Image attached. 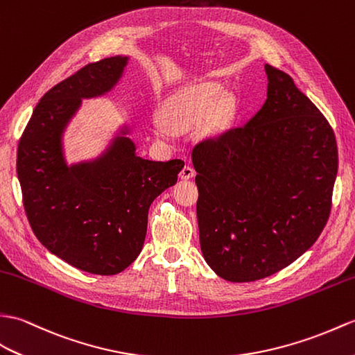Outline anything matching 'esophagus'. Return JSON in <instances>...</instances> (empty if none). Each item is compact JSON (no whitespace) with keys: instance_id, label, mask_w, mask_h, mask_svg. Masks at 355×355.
I'll return each mask as SVG.
<instances>
[{"instance_id":"esophagus-1","label":"esophagus","mask_w":355,"mask_h":355,"mask_svg":"<svg viewBox=\"0 0 355 355\" xmlns=\"http://www.w3.org/2000/svg\"><path fill=\"white\" fill-rule=\"evenodd\" d=\"M193 177H195V169L192 166H189V164H186V166L180 171L181 180H191Z\"/></svg>"}]
</instances>
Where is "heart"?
<instances>
[{
    "mask_svg": "<svg viewBox=\"0 0 355 355\" xmlns=\"http://www.w3.org/2000/svg\"><path fill=\"white\" fill-rule=\"evenodd\" d=\"M220 87L215 83H204L193 86L183 92L169 96L160 109V119L154 122L155 135L162 139L171 137V130L187 131L205 120L204 128L207 131L219 130L227 119L228 104L225 100L216 98Z\"/></svg>",
    "mask_w": 355,
    "mask_h": 355,
    "instance_id": "heart-1",
    "label": "heart"
}]
</instances>
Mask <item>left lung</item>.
Wrapping results in <instances>:
<instances>
[{
    "mask_svg": "<svg viewBox=\"0 0 355 355\" xmlns=\"http://www.w3.org/2000/svg\"><path fill=\"white\" fill-rule=\"evenodd\" d=\"M265 71L268 98L254 118L192 150L201 251L233 283L275 274L316 242L339 163L324 114L291 76Z\"/></svg>",
    "mask_w": 355,
    "mask_h": 355,
    "instance_id": "8db88e82",
    "label": "left lung"
}]
</instances>
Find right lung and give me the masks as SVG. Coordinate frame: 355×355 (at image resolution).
<instances>
[{"label": "right lung", "instance_id": "obj_1", "mask_svg": "<svg viewBox=\"0 0 355 355\" xmlns=\"http://www.w3.org/2000/svg\"><path fill=\"white\" fill-rule=\"evenodd\" d=\"M127 57L83 66L40 98L18 144L16 171L33 233L71 266L96 275L119 274L142 251L148 210L177 183L184 162H151L118 137L101 159L66 166L62 133L81 98L116 85Z\"/></svg>", "mask_w": 355, "mask_h": 355}]
</instances>
